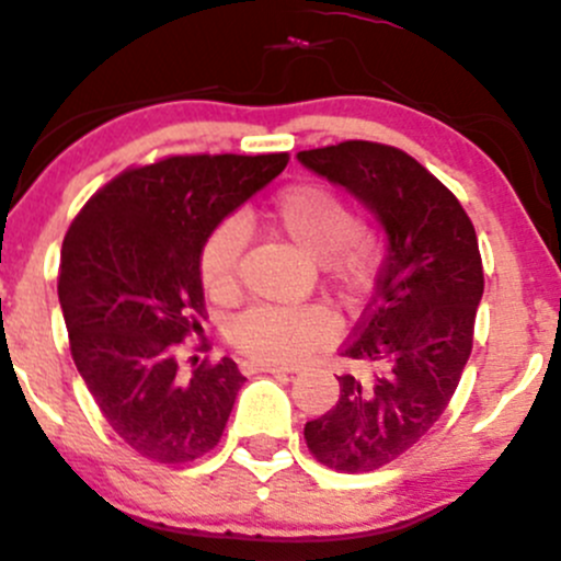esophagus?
Here are the masks:
<instances>
[{"instance_id":"34e87169","label":"esophagus","mask_w":561,"mask_h":561,"mask_svg":"<svg viewBox=\"0 0 561 561\" xmlns=\"http://www.w3.org/2000/svg\"><path fill=\"white\" fill-rule=\"evenodd\" d=\"M244 374H293L296 365H276V363H263V359H247L241 363Z\"/></svg>"}]
</instances>
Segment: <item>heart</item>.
I'll list each match as a JSON object with an SVG mask.
<instances>
[{"mask_svg":"<svg viewBox=\"0 0 561 561\" xmlns=\"http://www.w3.org/2000/svg\"><path fill=\"white\" fill-rule=\"evenodd\" d=\"M271 222L311 257H322V274L335 290L357 293L368 285L376 244L368 233L359 231L355 209L333 187L322 182L287 187L271 204ZM241 247L244 233L236 222H222L206 236L198 274L204 290L215 300H226L236 293ZM328 330L325 317L311 306H257L236 317L228 339L236 350L263 363H290L304 350L320 344Z\"/></svg>","mask_w":561,"mask_h":561,"instance_id":"heart-1","label":"heart"}]
</instances>
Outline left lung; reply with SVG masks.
I'll list each match as a JSON object with an SVG mask.
<instances>
[{"label": "left lung", "mask_w": 561, "mask_h": 561, "mask_svg": "<svg viewBox=\"0 0 561 561\" xmlns=\"http://www.w3.org/2000/svg\"><path fill=\"white\" fill-rule=\"evenodd\" d=\"M306 169L359 198L385 226L374 300L341 355V398L304 438L317 462L368 473L405 454L440 420L473 350L483 296L479 239L457 196L398 147L350 139L300 150Z\"/></svg>", "instance_id": "1"}]
</instances>
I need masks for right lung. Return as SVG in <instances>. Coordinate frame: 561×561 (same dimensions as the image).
<instances>
[{"label": "right lung", "mask_w": 561, "mask_h": 561, "mask_svg": "<svg viewBox=\"0 0 561 561\" xmlns=\"http://www.w3.org/2000/svg\"><path fill=\"white\" fill-rule=\"evenodd\" d=\"M287 161L204 152L131 167L64 236L58 300L72 359L110 427L152 462H193L220 444L247 379L231 357L182 376L176 346L202 333L206 236Z\"/></svg>", "instance_id": "obj_1"}]
</instances>
